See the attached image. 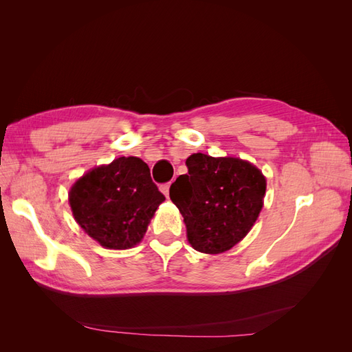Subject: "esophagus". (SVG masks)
Here are the masks:
<instances>
[{
    "instance_id": "obj_1",
    "label": "esophagus",
    "mask_w": 352,
    "mask_h": 352,
    "mask_svg": "<svg viewBox=\"0 0 352 352\" xmlns=\"http://www.w3.org/2000/svg\"><path fill=\"white\" fill-rule=\"evenodd\" d=\"M170 185H172V182H168V184H164V185H162L160 186V189H162V192L168 198V189H170Z\"/></svg>"
}]
</instances>
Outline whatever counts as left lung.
<instances>
[{
	"label": "left lung",
	"mask_w": 352,
	"mask_h": 352,
	"mask_svg": "<svg viewBox=\"0 0 352 352\" xmlns=\"http://www.w3.org/2000/svg\"><path fill=\"white\" fill-rule=\"evenodd\" d=\"M188 173L170 186V199L184 216L192 248L220 254L242 241L263 208L265 177L261 170L235 157L192 154Z\"/></svg>",
	"instance_id": "obj_1"
}]
</instances>
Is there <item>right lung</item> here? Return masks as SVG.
<instances>
[{"label":"right lung","instance_id":"1","mask_svg":"<svg viewBox=\"0 0 352 352\" xmlns=\"http://www.w3.org/2000/svg\"><path fill=\"white\" fill-rule=\"evenodd\" d=\"M150 167L138 157H119L98 166L73 184L69 202L74 220L109 250L140 243L155 210L164 201Z\"/></svg>","mask_w":352,"mask_h":352}]
</instances>
